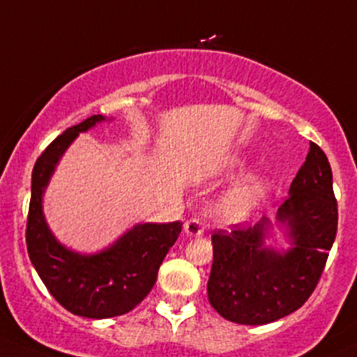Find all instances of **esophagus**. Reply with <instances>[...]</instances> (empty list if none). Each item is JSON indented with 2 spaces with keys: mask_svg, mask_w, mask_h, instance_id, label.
<instances>
[{
  "mask_svg": "<svg viewBox=\"0 0 357 357\" xmlns=\"http://www.w3.org/2000/svg\"><path fill=\"white\" fill-rule=\"evenodd\" d=\"M185 234L188 237H199V235L204 234V227L199 218H190V220L185 221Z\"/></svg>",
  "mask_w": 357,
  "mask_h": 357,
  "instance_id": "1",
  "label": "esophagus"
}]
</instances>
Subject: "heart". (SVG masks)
I'll use <instances>...</instances> for the list:
<instances>
[{
	"label": "heart",
	"mask_w": 357,
	"mask_h": 357,
	"mask_svg": "<svg viewBox=\"0 0 357 357\" xmlns=\"http://www.w3.org/2000/svg\"><path fill=\"white\" fill-rule=\"evenodd\" d=\"M266 195V185L258 176H249L234 186L220 204V214L225 220H244L261 204Z\"/></svg>",
	"instance_id": "1"
}]
</instances>
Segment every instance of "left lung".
Masks as SVG:
<instances>
[{
	"mask_svg": "<svg viewBox=\"0 0 357 357\" xmlns=\"http://www.w3.org/2000/svg\"><path fill=\"white\" fill-rule=\"evenodd\" d=\"M275 223L291 244L286 251L265 244L274 228L265 216L255 227L214 231L207 296L231 323H274L300 309L316 289L338 225L333 174L317 144L310 143Z\"/></svg>",
	"mask_w": 357,
	"mask_h": 357,
	"instance_id": "left-lung-1",
	"label": "left lung"
}]
</instances>
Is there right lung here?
<instances>
[{
  "mask_svg": "<svg viewBox=\"0 0 357 357\" xmlns=\"http://www.w3.org/2000/svg\"><path fill=\"white\" fill-rule=\"evenodd\" d=\"M106 116L94 115L66 129L38 157L31 179L27 252L50 295L76 316L106 319L130 312L146 298L181 223H139L102 251L85 255L55 238L43 214V195L69 144Z\"/></svg>",
  "mask_w": 357,
  "mask_h": 357,
  "instance_id": "1",
  "label": "right lung"
}]
</instances>
